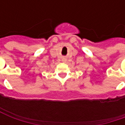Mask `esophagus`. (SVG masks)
I'll return each mask as SVG.
<instances>
[{
    "mask_svg": "<svg viewBox=\"0 0 125 125\" xmlns=\"http://www.w3.org/2000/svg\"><path fill=\"white\" fill-rule=\"evenodd\" d=\"M62 61L63 62H66V60H65V59H62Z\"/></svg>",
    "mask_w": 125,
    "mask_h": 125,
    "instance_id": "34e87169",
    "label": "esophagus"
}]
</instances>
